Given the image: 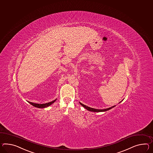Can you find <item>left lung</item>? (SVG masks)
Instances as JSON below:
<instances>
[{"label":"left lung","mask_w":153,"mask_h":153,"mask_svg":"<svg viewBox=\"0 0 153 153\" xmlns=\"http://www.w3.org/2000/svg\"><path fill=\"white\" fill-rule=\"evenodd\" d=\"M80 104L82 105V106L84 107V108H86V109H87L88 111H91V112H105V111H108V110H109V109H112V108H113V107H114L116 105H114V106H112L111 107H110V108H107V109H94V108H91V107H88V106H86L85 105H84V104H82L81 103H80Z\"/></svg>","instance_id":"1"}]
</instances>
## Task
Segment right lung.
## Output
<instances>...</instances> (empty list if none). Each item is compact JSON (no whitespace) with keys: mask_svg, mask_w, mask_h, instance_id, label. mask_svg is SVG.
Masks as SVG:
<instances>
[{"mask_svg":"<svg viewBox=\"0 0 153 153\" xmlns=\"http://www.w3.org/2000/svg\"><path fill=\"white\" fill-rule=\"evenodd\" d=\"M56 101V100H55L54 101H52V102H50L49 103H46L45 104H37V103H34L33 102H28L30 104H31L32 105H33L35 107H37V108H45V107H49V105H50L51 104H52V103H53L55 101Z\"/></svg>","mask_w":153,"mask_h":153,"instance_id":"1","label":"right lung"}]
</instances>
